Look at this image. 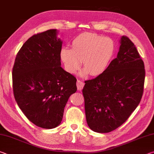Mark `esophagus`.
I'll use <instances>...</instances> for the list:
<instances>
[{
  "label": "esophagus",
  "instance_id": "obj_1",
  "mask_svg": "<svg viewBox=\"0 0 154 154\" xmlns=\"http://www.w3.org/2000/svg\"><path fill=\"white\" fill-rule=\"evenodd\" d=\"M83 86H84V83L80 80L77 81V87L78 90H79V91L82 90L83 89Z\"/></svg>",
  "mask_w": 154,
  "mask_h": 154
}]
</instances>
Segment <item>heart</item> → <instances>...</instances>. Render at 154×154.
<instances>
[{"instance_id":"heart-1","label":"heart","mask_w":154,"mask_h":154,"mask_svg":"<svg viewBox=\"0 0 154 154\" xmlns=\"http://www.w3.org/2000/svg\"><path fill=\"white\" fill-rule=\"evenodd\" d=\"M115 51L116 44L111 38L84 32L74 38L72 49L66 47L62 48L60 58L70 73L77 71L82 60L84 67L82 74L89 73L92 76H97L107 69Z\"/></svg>"}]
</instances>
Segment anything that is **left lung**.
<instances>
[{
	"label": "left lung",
	"mask_w": 154,
	"mask_h": 154,
	"mask_svg": "<svg viewBox=\"0 0 154 154\" xmlns=\"http://www.w3.org/2000/svg\"><path fill=\"white\" fill-rule=\"evenodd\" d=\"M117 58L103 73L85 82V117L93 131L106 133L126 122L141 100L144 62L134 43L122 36Z\"/></svg>",
	"instance_id": "8db88e82"
}]
</instances>
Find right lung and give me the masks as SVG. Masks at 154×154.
<instances>
[{"instance_id": "right-lung-1", "label": "right lung", "mask_w": 154, "mask_h": 154, "mask_svg": "<svg viewBox=\"0 0 154 154\" xmlns=\"http://www.w3.org/2000/svg\"><path fill=\"white\" fill-rule=\"evenodd\" d=\"M50 29L33 35L18 51L12 71L13 90L18 106L38 127L60 124L64 107L76 92L77 79L62 69V41Z\"/></svg>"}]
</instances>
